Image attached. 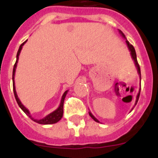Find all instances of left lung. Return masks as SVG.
<instances>
[{"label":"left lung","mask_w":158,"mask_h":158,"mask_svg":"<svg viewBox=\"0 0 158 158\" xmlns=\"http://www.w3.org/2000/svg\"><path fill=\"white\" fill-rule=\"evenodd\" d=\"M118 31H119L120 34H121V35L122 36L123 38H124V39H125V40H126V44H127V48H128L129 51H130V52H131V55L132 59H133V60H134V64H135V66H136V68H137V73H138L139 76H140V78H141V77H141V76H140V66H139L138 62H137V54H136L135 49H134V47H133V45H132V44H131L129 43L128 40H127V38H126V37H125V35H124V33H123L122 31H121V30H118ZM140 88L139 89V92H138V94H137V98H136V101H135V104H134V106H135L136 104H137V101H138L139 97H140ZM134 107H133V108H132V110H133V109H134ZM89 115H90V116L91 117L92 119L94 120V121H96V122L100 123V121H98V120L97 119V118H95V117L94 116L93 114H92L91 112H90V111H89Z\"/></svg>","instance_id":"8db88e82"}]
</instances>
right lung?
<instances>
[{
    "mask_svg": "<svg viewBox=\"0 0 158 158\" xmlns=\"http://www.w3.org/2000/svg\"><path fill=\"white\" fill-rule=\"evenodd\" d=\"M27 40L24 42L22 44H21V46L19 47V49H18V54H17V60L16 62H15V64L14 65V69H13V75H12V79H13V90H14V94H15V99H16L17 103L19 105V107H21V110L31 118L32 121H34V122L36 123H38V124H55V123L58 122L60 119L62 118L63 117V113H64V98L66 97L67 94H68V90H66V91L64 93V94L62 95V98L61 100H60V105L59 107L56 109L54 111H53L52 113L49 114L48 115H47L45 118H42V119H34L32 116H31V113H30L29 110L27 108H26L23 104L21 103V101H20V99L18 98V94H17V92H16V89H15V71H16V68H17V64H18V59H19V55H20V53H21V49H22V47L24 46V44L26 43Z\"/></svg>",
    "mask_w": 158,
    "mask_h": 158,
    "instance_id": "1",
    "label": "right lung"
}]
</instances>
